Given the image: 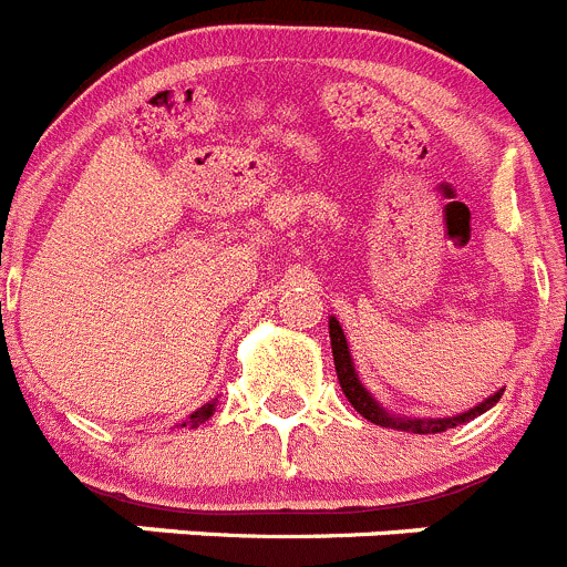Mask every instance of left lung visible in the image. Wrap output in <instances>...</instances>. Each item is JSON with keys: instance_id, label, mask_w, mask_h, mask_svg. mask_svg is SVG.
Segmentation results:
<instances>
[{"instance_id": "obj_1", "label": "left lung", "mask_w": 567, "mask_h": 567, "mask_svg": "<svg viewBox=\"0 0 567 567\" xmlns=\"http://www.w3.org/2000/svg\"><path fill=\"white\" fill-rule=\"evenodd\" d=\"M329 334H331V354H334V368H337V379H340L342 393H346V399L351 402V408H354L362 419H368V422H373V424H382V427L408 430V433H444L446 427H455V424L470 422V419L481 415L484 410H489L492 404L503 396V391H497L495 396H489L486 402H481L477 408H472L470 413L455 415V419H391L385 410L373 402L371 393L362 388L360 377H357V371H354V362H351V354H348L346 334H342L337 318L329 320Z\"/></svg>"}]
</instances>
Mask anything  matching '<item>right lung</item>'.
<instances>
[{
	"label": "right lung",
	"mask_w": 567,
	"mask_h": 567,
	"mask_svg": "<svg viewBox=\"0 0 567 567\" xmlns=\"http://www.w3.org/2000/svg\"><path fill=\"white\" fill-rule=\"evenodd\" d=\"M213 408H216V402L205 404V408H199V410H196V413H190V419H188V422H182V427H185V424H202V422H205V419H210Z\"/></svg>",
	"instance_id": "obj_1"
}]
</instances>
